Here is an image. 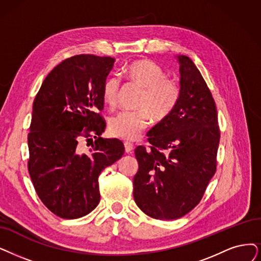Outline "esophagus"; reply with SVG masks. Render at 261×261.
Segmentation results:
<instances>
[{
    "instance_id": "1",
    "label": "esophagus",
    "mask_w": 261,
    "mask_h": 261,
    "mask_svg": "<svg viewBox=\"0 0 261 261\" xmlns=\"http://www.w3.org/2000/svg\"><path fill=\"white\" fill-rule=\"evenodd\" d=\"M124 148H125V152L130 153L134 150V144L128 142V141H125L124 142Z\"/></svg>"
}]
</instances>
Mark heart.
I'll use <instances>...</instances> for the list:
<instances>
[{
	"label": "heart",
	"instance_id": "b5f03b06",
	"mask_svg": "<svg viewBox=\"0 0 261 261\" xmlns=\"http://www.w3.org/2000/svg\"><path fill=\"white\" fill-rule=\"evenodd\" d=\"M127 78L143 88L137 103L138 110L123 111L109 121L111 136L123 140H135L148 127L150 119L161 122L173 111L179 100L180 89L176 83L167 78L165 70L148 59L133 61L126 68ZM121 81L118 77H109L102 86V100L110 108L118 102Z\"/></svg>",
	"mask_w": 261,
	"mask_h": 261
}]
</instances>
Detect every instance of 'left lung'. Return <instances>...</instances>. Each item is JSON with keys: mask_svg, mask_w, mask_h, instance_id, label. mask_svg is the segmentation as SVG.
Wrapping results in <instances>:
<instances>
[{"mask_svg": "<svg viewBox=\"0 0 261 261\" xmlns=\"http://www.w3.org/2000/svg\"><path fill=\"white\" fill-rule=\"evenodd\" d=\"M176 58V106L147 134L150 149H135L139 169L134 176V199L156 220H176L200 202L216 171L221 137L215 101L199 69L189 57Z\"/></svg>", "mask_w": 261, "mask_h": 261, "instance_id": "1", "label": "left lung"}]
</instances>
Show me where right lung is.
Segmentation results:
<instances>
[{"label":"right lung","mask_w":261,"mask_h":261,"mask_svg":"<svg viewBox=\"0 0 261 261\" xmlns=\"http://www.w3.org/2000/svg\"><path fill=\"white\" fill-rule=\"evenodd\" d=\"M114 62L94 55L64 60L45 78L33 102L29 173L41 202L66 220L95 209L100 172L124 154L121 140L100 137L106 128L98 112L102 86Z\"/></svg>","instance_id":"right-lung-1"}]
</instances>
